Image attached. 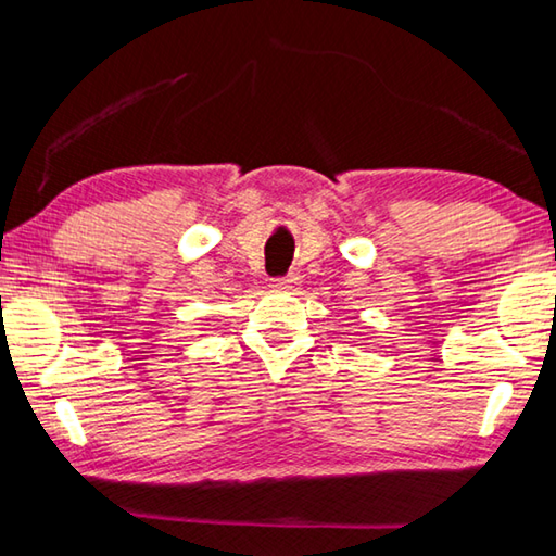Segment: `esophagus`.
<instances>
[{
	"instance_id": "obj_1",
	"label": "esophagus",
	"mask_w": 556,
	"mask_h": 556,
	"mask_svg": "<svg viewBox=\"0 0 556 556\" xmlns=\"http://www.w3.org/2000/svg\"><path fill=\"white\" fill-rule=\"evenodd\" d=\"M299 281H301L299 275H294V271H289V275L275 279V287H279V289H296Z\"/></svg>"
}]
</instances>
